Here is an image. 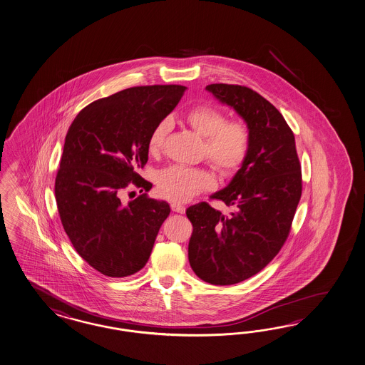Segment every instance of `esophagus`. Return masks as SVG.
<instances>
[{"mask_svg": "<svg viewBox=\"0 0 365 365\" xmlns=\"http://www.w3.org/2000/svg\"><path fill=\"white\" fill-rule=\"evenodd\" d=\"M171 210H173L174 212H178V214H185L186 207L179 205V203H171Z\"/></svg>", "mask_w": 365, "mask_h": 365, "instance_id": "obj_1", "label": "esophagus"}]
</instances>
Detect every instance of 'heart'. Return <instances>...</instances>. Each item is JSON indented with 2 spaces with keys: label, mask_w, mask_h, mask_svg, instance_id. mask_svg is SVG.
I'll use <instances>...</instances> for the list:
<instances>
[{
  "label": "heart",
  "mask_w": 365,
  "mask_h": 365,
  "mask_svg": "<svg viewBox=\"0 0 365 365\" xmlns=\"http://www.w3.org/2000/svg\"><path fill=\"white\" fill-rule=\"evenodd\" d=\"M186 124L205 138V155L222 175H232L248 157L250 133L242 121H227L225 113L212 106L192 108L185 115ZM169 121L162 120L154 126L148 140L153 154L163 146ZM214 186V177L207 170L174 165L162 170L157 177L160 195L173 202H187L196 194Z\"/></svg>",
  "instance_id": "b5f03b06"
}]
</instances>
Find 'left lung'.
Wrapping results in <instances>:
<instances>
[{"mask_svg": "<svg viewBox=\"0 0 365 365\" xmlns=\"http://www.w3.org/2000/svg\"><path fill=\"white\" fill-rule=\"evenodd\" d=\"M205 89L231 107L250 133L247 160L211 196L233 211L222 215L205 202L186 211L194 227L190 265L205 282L224 286L257 274L282 248L302 194V173L293 132L267 98L233 84Z\"/></svg>", "mask_w": 365, "mask_h": 365, "instance_id": "left-lung-1", "label": "left lung"}]
</instances>
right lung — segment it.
Returning a JSON list of instances; mask_svg holds the SVG:
<instances>
[{
    "label": "right lung",
    "instance_id": "add662e5",
    "mask_svg": "<svg viewBox=\"0 0 365 365\" xmlns=\"http://www.w3.org/2000/svg\"><path fill=\"white\" fill-rule=\"evenodd\" d=\"M186 89L146 86L120 91L81 109L66 135L55 179L58 211L73 248L104 276L141 270L169 216L165 200L143 194L123 203L121 194L129 185L150 190V182L137 174L148 162L149 135Z\"/></svg>",
    "mask_w": 365,
    "mask_h": 365
}]
</instances>
